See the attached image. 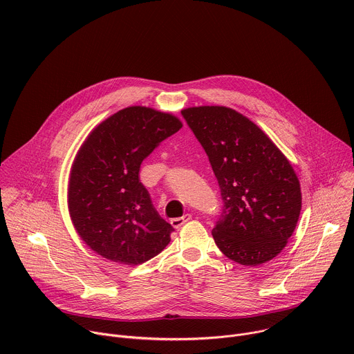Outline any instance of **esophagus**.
<instances>
[{
	"label": "esophagus",
	"mask_w": 354,
	"mask_h": 354,
	"mask_svg": "<svg viewBox=\"0 0 354 354\" xmlns=\"http://www.w3.org/2000/svg\"><path fill=\"white\" fill-rule=\"evenodd\" d=\"M190 218H192V216H190V214H185V216H182V217L172 218V220H171V224H172V227H174V228H179L180 225H183L185 223H187Z\"/></svg>",
	"instance_id": "1"
}]
</instances>
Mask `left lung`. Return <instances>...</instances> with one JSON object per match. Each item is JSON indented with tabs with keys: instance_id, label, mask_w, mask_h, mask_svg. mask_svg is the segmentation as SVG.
Returning a JSON list of instances; mask_svg holds the SVG:
<instances>
[{
	"instance_id": "left-lung-1",
	"label": "left lung",
	"mask_w": 354,
	"mask_h": 354,
	"mask_svg": "<svg viewBox=\"0 0 354 354\" xmlns=\"http://www.w3.org/2000/svg\"><path fill=\"white\" fill-rule=\"evenodd\" d=\"M182 116L205 148L221 190L224 205L212 232L216 245L243 266L273 259L301 212L291 164L255 123L234 109L187 108Z\"/></svg>"
}]
</instances>
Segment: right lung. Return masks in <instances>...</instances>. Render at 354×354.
Segmentation results:
<instances>
[{
	"mask_svg": "<svg viewBox=\"0 0 354 354\" xmlns=\"http://www.w3.org/2000/svg\"><path fill=\"white\" fill-rule=\"evenodd\" d=\"M182 127L144 106L119 111L92 130L74 160L68 210L82 241L112 262L140 265L169 243L174 227L140 182L141 162Z\"/></svg>",
	"mask_w": 354,
	"mask_h": 354,
	"instance_id": "obj_1",
	"label": "right lung"
}]
</instances>
